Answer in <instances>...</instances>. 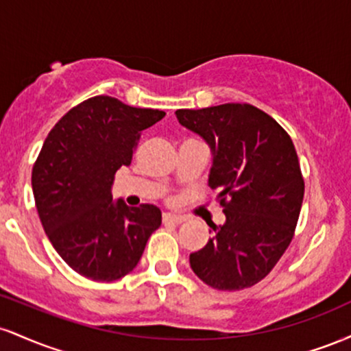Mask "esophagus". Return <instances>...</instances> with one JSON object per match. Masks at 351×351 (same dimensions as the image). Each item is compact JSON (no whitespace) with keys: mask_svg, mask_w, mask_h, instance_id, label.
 Wrapping results in <instances>:
<instances>
[{"mask_svg":"<svg viewBox=\"0 0 351 351\" xmlns=\"http://www.w3.org/2000/svg\"><path fill=\"white\" fill-rule=\"evenodd\" d=\"M163 223L165 224H181V223H184V217L180 215H171V213H165Z\"/></svg>","mask_w":351,"mask_h":351,"instance_id":"1","label":"esophagus"}]
</instances>
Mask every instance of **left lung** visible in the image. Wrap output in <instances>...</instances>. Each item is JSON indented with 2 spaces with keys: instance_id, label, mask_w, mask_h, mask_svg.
I'll list each match as a JSON object with an SVG mask.
<instances>
[{
  "instance_id": "left-lung-1",
  "label": "left lung",
  "mask_w": 351,
  "mask_h": 351,
  "mask_svg": "<svg viewBox=\"0 0 351 351\" xmlns=\"http://www.w3.org/2000/svg\"><path fill=\"white\" fill-rule=\"evenodd\" d=\"M178 122L213 152L209 186L217 189L226 223L189 254L193 272L217 291L263 280L291 244L304 199L299 156L291 136L251 104L180 108Z\"/></svg>"
}]
</instances>
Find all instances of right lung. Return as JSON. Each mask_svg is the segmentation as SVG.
Returning a JSON list of instances; mask_svg holds the SVG:
<instances>
[{"label": "right lung", "instance_id": "1", "mask_svg": "<svg viewBox=\"0 0 351 351\" xmlns=\"http://www.w3.org/2000/svg\"><path fill=\"white\" fill-rule=\"evenodd\" d=\"M163 117L97 95L71 108L43 145L31 176L39 219L59 256L87 279L112 282L134 271L162 224L153 204L115 203L112 184L132 163L140 134Z\"/></svg>", "mask_w": 351, "mask_h": 351}]
</instances>
